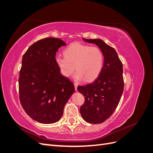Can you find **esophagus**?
<instances>
[{"label":"esophagus","instance_id":"34e87169","mask_svg":"<svg viewBox=\"0 0 153 153\" xmlns=\"http://www.w3.org/2000/svg\"><path fill=\"white\" fill-rule=\"evenodd\" d=\"M74 85H75V89L76 91L77 90V86H78V84L76 82H74Z\"/></svg>","mask_w":153,"mask_h":153}]
</instances>
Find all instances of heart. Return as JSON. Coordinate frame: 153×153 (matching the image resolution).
I'll return each instance as SVG.
<instances>
[{
	"label": "heart",
	"mask_w": 153,
	"mask_h": 153,
	"mask_svg": "<svg viewBox=\"0 0 153 153\" xmlns=\"http://www.w3.org/2000/svg\"><path fill=\"white\" fill-rule=\"evenodd\" d=\"M63 53L64 57L57 56L55 62L64 76H71L76 69L77 80L84 78L85 81L91 82L95 80L102 70L104 55L98 47L76 42L69 45Z\"/></svg>",
	"instance_id": "obj_1"
}]
</instances>
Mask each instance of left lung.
Masks as SVG:
<instances>
[{"mask_svg":"<svg viewBox=\"0 0 153 153\" xmlns=\"http://www.w3.org/2000/svg\"><path fill=\"white\" fill-rule=\"evenodd\" d=\"M83 39L98 45L104 55L100 75L92 83L77 87L85 98L80 107L82 118L87 123L100 124L112 115L121 100L124 85L123 64L116 51L103 41Z\"/></svg>","mask_w":153,"mask_h":153,"instance_id":"left-lung-1","label":"left lung"}]
</instances>
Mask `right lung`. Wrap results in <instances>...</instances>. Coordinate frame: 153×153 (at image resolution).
Returning <instances> with one entry per match:
<instances>
[{
    "mask_svg": "<svg viewBox=\"0 0 153 153\" xmlns=\"http://www.w3.org/2000/svg\"><path fill=\"white\" fill-rule=\"evenodd\" d=\"M61 39L47 38L30 46L23 55L18 78L23 108L34 121L52 124L61 118L64 108L75 91L73 82L62 76L55 62Z\"/></svg>",
    "mask_w": 153,
    "mask_h": 153,
    "instance_id": "obj_1",
    "label": "right lung"
}]
</instances>
